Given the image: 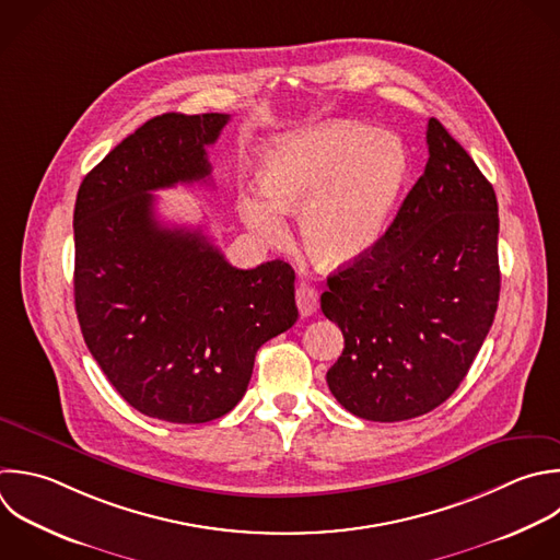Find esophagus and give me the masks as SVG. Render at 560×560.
<instances>
[{
	"label": "esophagus",
	"mask_w": 560,
	"mask_h": 560,
	"mask_svg": "<svg viewBox=\"0 0 560 560\" xmlns=\"http://www.w3.org/2000/svg\"><path fill=\"white\" fill-rule=\"evenodd\" d=\"M295 304H298L302 315H313L317 311V306H319V295H317V291L313 287L300 284L295 289Z\"/></svg>",
	"instance_id": "34e87169"
}]
</instances>
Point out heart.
Masks as SVG:
<instances>
[{"label":"heart","mask_w":560,"mask_h":560,"mask_svg":"<svg viewBox=\"0 0 560 560\" xmlns=\"http://www.w3.org/2000/svg\"><path fill=\"white\" fill-rule=\"evenodd\" d=\"M407 151L392 133L326 122L271 142L258 166L262 192H238L243 221L265 241L287 236L282 212L300 213V236L324 269L365 256L394 214Z\"/></svg>","instance_id":"obj_1"}]
</instances>
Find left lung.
<instances>
[{
  "instance_id": "1",
  "label": "left lung",
  "mask_w": 560,
  "mask_h": 560,
  "mask_svg": "<svg viewBox=\"0 0 560 560\" xmlns=\"http://www.w3.org/2000/svg\"><path fill=\"white\" fill-rule=\"evenodd\" d=\"M429 160L378 243L328 276L322 311L343 332L328 370L354 416L398 422L442 405L475 361L499 302L497 197L431 118Z\"/></svg>"
}]
</instances>
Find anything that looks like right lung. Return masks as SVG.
<instances>
[{
  "label": "right lung",
  "mask_w": 560,
  "mask_h": 560,
  "mask_svg": "<svg viewBox=\"0 0 560 560\" xmlns=\"http://www.w3.org/2000/svg\"><path fill=\"white\" fill-rule=\"evenodd\" d=\"M228 114H164L83 179L74 208V302L85 343L144 416L199 424L245 396L258 348L298 319L282 260L236 269L197 228L158 221L155 190L208 182L206 147Z\"/></svg>",
  "instance_id": "right-lung-1"
}]
</instances>
